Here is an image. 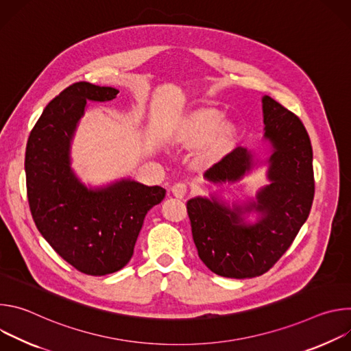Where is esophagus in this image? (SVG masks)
I'll return each mask as SVG.
<instances>
[{"label":"esophagus","mask_w":351,"mask_h":351,"mask_svg":"<svg viewBox=\"0 0 351 351\" xmlns=\"http://www.w3.org/2000/svg\"><path fill=\"white\" fill-rule=\"evenodd\" d=\"M171 191L176 198H183L187 193V186L184 183H176V184L172 186Z\"/></svg>","instance_id":"34e87169"}]
</instances>
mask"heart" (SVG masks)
Masks as SVG:
<instances>
[{
    "mask_svg": "<svg viewBox=\"0 0 351 351\" xmlns=\"http://www.w3.org/2000/svg\"><path fill=\"white\" fill-rule=\"evenodd\" d=\"M237 137V126L232 121H222V112L211 108H197L179 123L175 140L184 147L203 144L198 162L211 164L221 160L232 148Z\"/></svg>",
    "mask_w": 351,
    "mask_h": 351,
    "instance_id": "1",
    "label": "heart"
}]
</instances>
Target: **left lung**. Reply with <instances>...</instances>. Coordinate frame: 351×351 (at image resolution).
I'll list each match as a JSON object with an SVG mask.
<instances>
[{
    "instance_id": "8db88e82",
    "label": "left lung",
    "mask_w": 351,
    "mask_h": 351,
    "mask_svg": "<svg viewBox=\"0 0 351 351\" xmlns=\"http://www.w3.org/2000/svg\"><path fill=\"white\" fill-rule=\"evenodd\" d=\"M263 114L264 137L272 147L267 173L269 184L253 202L232 208L214 195L187 202L198 257L225 278H256L269 271L293 243L313 206V147L303 122L269 95L263 97ZM256 165L253 153L237 147L204 178L213 183H233ZM250 212L259 214L256 224L243 221Z\"/></svg>"
}]
</instances>
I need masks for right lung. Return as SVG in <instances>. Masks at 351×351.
<instances>
[{
	"label": "right lung",
	"mask_w": 351,
	"mask_h": 351,
	"mask_svg": "<svg viewBox=\"0 0 351 351\" xmlns=\"http://www.w3.org/2000/svg\"><path fill=\"white\" fill-rule=\"evenodd\" d=\"M119 90L77 82L44 108L30 132L27 199L41 236L77 271L103 276L132 258L145 214L165 197L161 186L122 179L88 189L71 168V144L87 101H111Z\"/></svg>",
	"instance_id": "add662e5"
}]
</instances>
